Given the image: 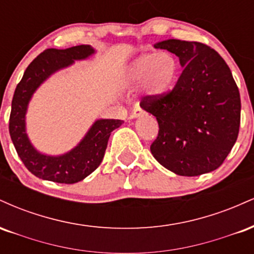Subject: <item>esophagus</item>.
I'll use <instances>...</instances> for the list:
<instances>
[{
    "mask_svg": "<svg viewBox=\"0 0 254 254\" xmlns=\"http://www.w3.org/2000/svg\"><path fill=\"white\" fill-rule=\"evenodd\" d=\"M144 110L141 109L139 106H136L135 109H133V112L132 115H131V118H137V117H141V116L144 115Z\"/></svg>",
    "mask_w": 254,
    "mask_h": 254,
    "instance_id": "34e87169",
    "label": "esophagus"
}]
</instances>
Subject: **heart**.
Returning <instances> with one entry per match:
<instances>
[{"instance_id": "1", "label": "heart", "mask_w": 254, "mask_h": 254, "mask_svg": "<svg viewBox=\"0 0 254 254\" xmlns=\"http://www.w3.org/2000/svg\"><path fill=\"white\" fill-rule=\"evenodd\" d=\"M177 71L173 54L160 51L137 58L131 65L130 80L136 84L145 83L151 94H161L173 82Z\"/></svg>"}]
</instances>
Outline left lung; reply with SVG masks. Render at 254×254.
<instances>
[{
  "label": "left lung",
  "mask_w": 254,
  "mask_h": 254,
  "mask_svg": "<svg viewBox=\"0 0 254 254\" xmlns=\"http://www.w3.org/2000/svg\"><path fill=\"white\" fill-rule=\"evenodd\" d=\"M155 48L176 54L184 69L171 90L145 95L139 103L159 123L151 154L178 176L215 171L237 142L240 127V93L232 71L206 44L168 39Z\"/></svg>",
  "instance_id": "8db88e82"
}]
</instances>
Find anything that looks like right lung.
<instances>
[{
  "label": "right lung",
  "instance_id": "add662e5",
  "mask_svg": "<svg viewBox=\"0 0 254 254\" xmlns=\"http://www.w3.org/2000/svg\"><path fill=\"white\" fill-rule=\"evenodd\" d=\"M94 52L89 45L69 49H48L38 55L25 70L17 83L11 100L9 117L10 138L17 155L32 174L44 180L74 184L94 172L103 161L110 135L123 123L119 119H100L87 132L80 144L62 156L42 155L32 147L25 131V115L32 94L52 72L74 62L83 60Z\"/></svg>",
  "mask_w": 254,
  "mask_h": 254
}]
</instances>
